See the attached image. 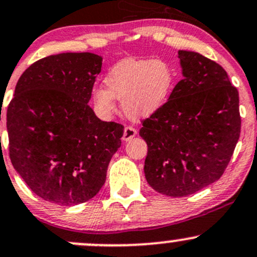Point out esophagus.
I'll return each mask as SVG.
<instances>
[{
  "label": "esophagus",
  "instance_id": "1",
  "mask_svg": "<svg viewBox=\"0 0 257 257\" xmlns=\"http://www.w3.org/2000/svg\"><path fill=\"white\" fill-rule=\"evenodd\" d=\"M137 135V129L134 128V126H125L124 128V132H123V140L124 142H129L131 139H133V138Z\"/></svg>",
  "mask_w": 257,
  "mask_h": 257
}]
</instances>
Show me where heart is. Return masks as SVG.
Returning a JSON list of instances; mask_svg holds the SVG:
<instances>
[{
  "label": "heart",
  "instance_id": "heart-1",
  "mask_svg": "<svg viewBox=\"0 0 257 257\" xmlns=\"http://www.w3.org/2000/svg\"><path fill=\"white\" fill-rule=\"evenodd\" d=\"M107 89L94 91V102L102 113L114 109V98L122 101L124 113L132 119L151 115L165 103L173 85V73L165 62L124 60L105 79Z\"/></svg>",
  "mask_w": 257,
  "mask_h": 257
}]
</instances>
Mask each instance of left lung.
I'll list each match as a JSON object with an SVG mask.
<instances>
[{"mask_svg": "<svg viewBox=\"0 0 257 257\" xmlns=\"http://www.w3.org/2000/svg\"><path fill=\"white\" fill-rule=\"evenodd\" d=\"M184 78L167 102L143 119L145 178L167 196H188L222 177L240 135L239 94L227 72L202 55L179 51Z\"/></svg>", "mask_w": 257, "mask_h": 257, "instance_id": "obj_1", "label": "left lung"}]
</instances>
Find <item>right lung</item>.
Listing matches in <instances>:
<instances>
[{
  "label": "right lung",
  "instance_id": "add662e5",
  "mask_svg": "<svg viewBox=\"0 0 257 257\" xmlns=\"http://www.w3.org/2000/svg\"><path fill=\"white\" fill-rule=\"evenodd\" d=\"M101 66L102 58L89 52L41 58L21 75L8 105L11 162L33 193L52 204L96 195L122 144V124L102 122L87 105Z\"/></svg>",
  "mask_w": 257,
  "mask_h": 257
}]
</instances>
